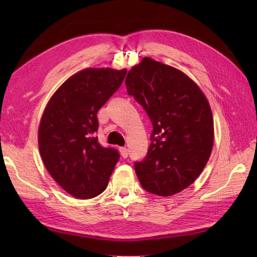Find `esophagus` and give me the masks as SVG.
I'll use <instances>...</instances> for the list:
<instances>
[{
	"instance_id": "34e87169",
	"label": "esophagus",
	"mask_w": 257,
	"mask_h": 257,
	"mask_svg": "<svg viewBox=\"0 0 257 257\" xmlns=\"http://www.w3.org/2000/svg\"><path fill=\"white\" fill-rule=\"evenodd\" d=\"M119 151H120V155H121V157L122 158H127L128 157V155H129V150L127 149V148H124V147H121V148L119 149Z\"/></svg>"
}]
</instances>
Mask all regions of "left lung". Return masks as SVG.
<instances>
[{"instance_id":"1","label":"left lung","mask_w":257,"mask_h":257,"mask_svg":"<svg viewBox=\"0 0 257 257\" xmlns=\"http://www.w3.org/2000/svg\"><path fill=\"white\" fill-rule=\"evenodd\" d=\"M125 86L154 125L148 154L135 163L140 184L160 196L181 192L211 156L214 122L209 100L187 74L150 57L132 67Z\"/></svg>"}]
</instances>
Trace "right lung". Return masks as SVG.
Returning <instances> with one entry per match:
<instances>
[{
    "label": "right lung",
    "mask_w": 257,
    "mask_h": 257,
    "mask_svg": "<svg viewBox=\"0 0 257 257\" xmlns=\"http://www.w3.org/2000/svg\"><path fill=\"white\" fill-rule=\"evenodd\" d=\"M127 69L86 68L54 92L38 125V148L46 170L74 198L91 199L107 188L117 165L116 149L102 148L95 133L97 112L112 96Z\"/></svg>",
    "instance_id": "right-lung-1"
}]
</instances>
